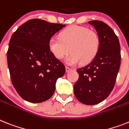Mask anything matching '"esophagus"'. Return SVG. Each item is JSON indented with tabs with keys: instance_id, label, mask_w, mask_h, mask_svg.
I'll list each match as a JSON object with an SVG mask.
<instances>
[{
	"instance_id": "esophagus-1",
	"label": "esophagus",
	"mask_w": 129,
	"mask_h": 129,
	"mask_svg": "<svg viewBox=\"0 0 129 129\" xmlns=\"http://www.w3.org/2000/svg\"><path fill=\"white\" fill-rule=\"evenodd\" d=\"M71 69L70 68H68V67H66V72L68 73V72H69L70 71H71Z\"/></svg>"
}]
</instances>
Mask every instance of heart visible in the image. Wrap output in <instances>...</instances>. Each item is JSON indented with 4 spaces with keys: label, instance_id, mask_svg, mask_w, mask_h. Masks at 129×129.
I'll return each mask as SVG.
<instances>
[{
    "label": "heart",
    "instance_id": "obj_1",
    "mask_svg": "<svg viewBox=\"0 0 129 129\" xmlns=\"http://www.w3.org/2000/svg\"><path fill=\"white\" fill-rule=\"evenodd\" d=\"M100 40L96 31L87 27L71 25L59 33V39L52 37L48 47L56 59H61L70 52L66 61L73 66L81 61L82 64L90 62L96 56Z\"/></svg>",
    "mask_w": 129,
    "mask_h": 129
}]
</instances>
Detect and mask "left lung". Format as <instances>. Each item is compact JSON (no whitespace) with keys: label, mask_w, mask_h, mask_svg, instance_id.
<instances>
[{"label":"left lung","mask_w":129,"mask_h":129,"mask_svg":"<svg viewBox=\"0 0 129 129\" xmlns=\"http://www.w3.org/2000/svg\"><path fill=\"white\" fill-rule=\"evenodd\" d=\"M88 23L99 35L100 48L91 62L77 70L79 78L73 89L80 102L95 105L104 100L113 90L121 64V50L119 39L110 26L98 20Z\"/></svg>","instance_id":"left-lung-1"}]
</instances>
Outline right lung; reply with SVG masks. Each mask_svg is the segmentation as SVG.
<instances>
[{
    "instance_id": "obj_1",
    "label": "right lung",
    "mask_w": 129,
    "mask_h": 129,
    "mask_svg": "<svg viewBox=\"0 0 129 129\" xmlns=\"http://www.w3.org/2000/svg\"><path fill=\"white\" fill-rule=\"evenodd\" d=\"M66 25L39 19L28 20L13 33L7 52L14 87L23 99L40 103L51 98L66 68L48 47L53 35Z\"/></svg>"
}]
</instances>
